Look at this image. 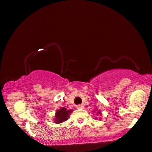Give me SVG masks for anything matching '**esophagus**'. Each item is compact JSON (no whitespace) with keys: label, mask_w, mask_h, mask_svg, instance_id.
I'll list each match as a JSON object with an SVG mask.
<instances>
[{"label":"esophagus","mask_w":152,"mask_h":152,"mask_svg":"<svg viewBox=\"0 0 152 152\" xmlns=\"http://www.w3.org/2000/svg\"><path fill=\"white\" fill-rule=\"evenodd\" d=\"M77 109H83V108H84V106H83V105H78L77 106Z\"/></svg>","instance_id":"1"}]
</instances>
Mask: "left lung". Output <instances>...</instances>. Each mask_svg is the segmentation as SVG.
I'll list each match as a JSON object with an SVG mask.
<instances>
[{"label": "left lung", "instance_id": "left-lung-1", "mask_svg": "<svg viewBox=\"0 0 152 152\" xmlns=\"http://www.w3.org/2000/svg\"><path fill=\"white\" fill-rule=\"evenodd\" d=\"M98 114H99L100 116H102V112H101V110H99L98 111Z\"/></svg>", "mask_w": 152, "mask_h": 152}]
</instances>
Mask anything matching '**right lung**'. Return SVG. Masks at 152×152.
Instances as JSON below:
<instances>
[{
  "mask_svg": "<svg viewBox=\"0 0 152 152\" xmlns=\"http://www.w3.org/2000/svg\"><path fill=\"white\" fill-rule=\"evenodd\" d=\"M72 111H73L72 110H67L65 107H61L60 110H57L53 118L54 123L59 124L66 121L69 119L70 114L72 113Z\"/></svg>",
  "mask_w": 152,
  "mask_h": 152,
  "instance_id": "add662e5",
  "label": "right lung"
}]
</instances>
